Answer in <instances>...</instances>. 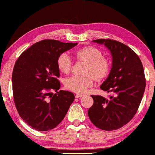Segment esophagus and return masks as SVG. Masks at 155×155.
Masks as SVG:
<instances>
[{
  "label": "esophagus",
  "mask_w": 155,
  "mask_h": 155,
  "mask_svg": "<svg viewBox=\"0 0 155 155\" xmlns=\"http://www.w3.org/2000/svg\"><path fill=\"white\" fill-rule=\"evenodd\" d=\"M84 95L83 94H77L75 95V98H80V97H82Z\"/></svg>",
  "instance_id": "1"
}]
</instances>
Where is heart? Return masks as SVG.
I'll return each mask as SVG.
<instances>
[{
  "mask_svg": "<svg viewBox=\"0 0 155 155\" xmlns=\"http://www.w3.org/2000/svg\"><path fill=\"white\" fill-rule=\"evenodd\" d=\"M75 57L78 61L85 63L82 71L84 76H72L65 80L66 89L78 94H83L94 84L102 82L109 75L111 63L109 58L104 56L102 51L93 46H88L77 50ZM57 66L63 74L70 73L73 61L66 53L60 54L57 58Z\"/></svg>",
  "mask_w": 155,
  "mask_h": 155,
  "instance_id": "heart-1",
  "label": "heart"
}]
</instances>
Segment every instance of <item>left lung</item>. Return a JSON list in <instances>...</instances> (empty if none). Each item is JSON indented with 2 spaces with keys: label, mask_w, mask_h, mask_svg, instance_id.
I'll list each match as a JSON object with an SVG mask.
<instances>
[{
  "label": "left lung",
  "mask_w": 155,
  "mask_h": 155,
  "mask_svg": "<svg viewBox=\"0 0 155 155\" xmlns=\"http://www.w3.org/2000/svg\"><path fill=\"white\" fill-rule=\"evenodd\" d=\"M93 41L104 44L111 51V72L100 88L113 95L109 99L92 95L94 103L88 116L99 129L117 130L134 117L140 104L146 86L143 66L138 56L121 42L110 39Z\"/></svg>",
  "instance_id": "obj_1"
}]
</instances>
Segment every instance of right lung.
<instances>
[{
	"mask_svg": "<svg viewBox=\"0 0 155 155\" xmlns=\"http://www.w3.org/2000/svg\"><path fill=\"white\" fill-rule=\"evenodd\" d=\"M77 43L44 39L23 51L12 71V92L19 115L35 130L56 128L75 99L73 93L59 90L60 71L57 58ZM54 90L56 94L50 91Z\"/></svg>",
	"mask_w": 155,
	"mask_h": 155,
	"instance_id": "obj_1",
	"label": "right lung"
}]
</instances>
